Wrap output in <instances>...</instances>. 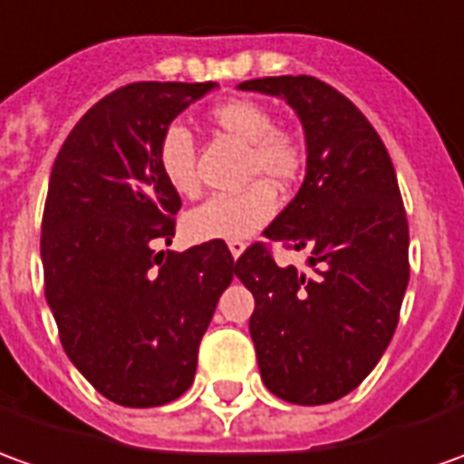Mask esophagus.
<instances>
[{
	"label": "esophagus",
	"instance_id": "34e87169",
	"mask_svg": "<svg viewBox=\"0 0 464 464\" xmlns=\"http://www.w3.org/2000/svg\"><path fill=\"white\" fill-rule=\"evenodd\" d=\"M228 248H231L233 258H238V256L243 254V248H246V241H241V238H236V241H228Z\"/></svg>",
	"mask_w": 464,
	"mask_h": 464
}]
</instances>
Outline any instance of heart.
<instances>
[{
	"label": "heart",
	"mask_w": 464,
	"mask_h": 464,
	"mask_svg": "<svg viewBox=\"0 0 464 464\" xmlns=\"http://www.w3.org/2000/svg\"><path fill=\"white\" fill-rule=\"evenodd\" d=\"M208 125L223 138L246 145L241 193L213 196L186 216V233L193 241H236L248 238L264 228L278 208L276 190H288L299 183L306 168V142L286 125H274V112L248 97H231L216 102L206 112ZM158 168L165 183L180 196H196L200 190L196 168V142L190 132L173 122L160 132Z\"/></svg>",
	"instance_id": "heart-1"
}]
</instances>
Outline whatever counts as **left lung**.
<instances>
[{"instance_id":"obj_1","label":"left lung","mask_w":464,"mask_h":464,"mask_svg":"<svg viewBox=\"0 0 464 464\" xmlns=\"http://www.w3.org/2000/svg\"><path fill=\"white\" fill-rule=\"evenodd\" d=\"M286 97L306 132L296 198L236 261L254 294L251 339L261 379L291 404L356 390L390 344L410 281V226L394 165L362 110L309 74L243 82ZM309 250L312 271L281 269L270 243Z\"/></svg>"}]
</instances>
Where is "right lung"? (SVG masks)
I'll list each match as a JSON object with an SVG mask.
<instances>
[{
	"instance_id": "1",
	"label": "right lung",
	"mask_w": 464,
	"mask_h": 464,
	"mask_svg": "<svg viewBox=\"0 0 464 464\" xmlns=\"http://www.w3.org/2000/svg\"><path fill=\"white\" fill-rule=\"evenodd\" d=\"M210 87H120L80 118L52 165L44 296L74 367L122 407H160L193 384L200 339L236 274L226 241L158 251L173 241L180 210L158 140Z\"/></svg>"
}]
</instances>
